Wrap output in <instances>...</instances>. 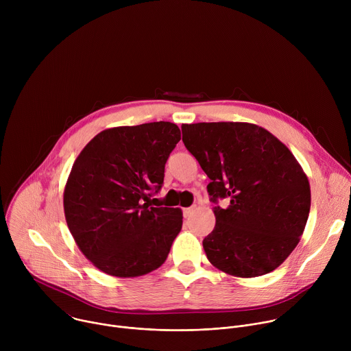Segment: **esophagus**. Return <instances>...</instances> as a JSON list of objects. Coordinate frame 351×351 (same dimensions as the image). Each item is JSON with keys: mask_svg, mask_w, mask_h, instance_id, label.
I'll list each match as a JSON object with an SVG mask.
<instances>
[{"mask_svg": "<svg viewBox=\"0 0 351 351\" xmlns=\"http://www.w3.org/2000/svg\"><path fill=\"white\" fill-rule=\"evenodd\" d=\"M193 211H194V207H187V208H183V215L187 218V217H190V215L193 214Z\"/></svg>", "mask_w": 351, "mask_h": 351, "instance_id": "obj_1", "label": "esophagus"}]
</instances>
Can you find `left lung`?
<instances>
[{"instance_id":"8db88e82","label":"left lung","mask_w":351,"mask_h":351,"mask_svg":"<svg viewBox=\"0 0 351 351\" xmlns=\"http://www.w3.org/2000/svg\"><path fill=\"white\" fill-rule=\"evenodd\" d=\"M183 143L210 178L215 228L203 240L210 263L239 278L276 269L303 234L310 183L290 149L241 122L182 125ZM226 197L228 207L217 206Z\"/></svg>"}]
</instances>
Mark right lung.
<instances>
[{
    "instance_id": "add662e5",
    "label": "right lung",
    "mask_w": 351,
    "mask_h": 351,
    "mask_svg": "<svg viewBox=\"0 0 351 351\" xmlns=\"http://www.w3.org/2000/svg\"><path fill=\"white\" fill-rule=\"evenodd\" d=\"M180 140L171 122L98 133L76 158L64 191L68 228L99 271L134 278L161 267L182 229L180 208L152 207Z\"/></svg>"
}]
</instances>
